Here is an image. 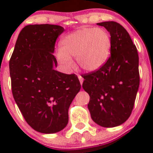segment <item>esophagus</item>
I'll return each instance as SVG.
<instances>
[{"instance_id":"34e87169","label":"esophagus","mask_w":153,"mask_h":153,"mask_svg":"<svg viewBox=\"0 0 153 153\" xmlns=\"http://www.w3.org/2000/svg\"><path fill=\"white\" fill-rule=\"evenodd\" d=\"M78 78H79V82H80V84L82 85L83 84V78L80 75H78Z\"/></svg>"}]
</instances>
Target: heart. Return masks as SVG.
<instances>
[{
    "label": "heart",
    "mask_w": 153,
    "mask_h": 153,
    "mask_svg": "<svg viewBox=\"0 0 153 153\" xmlns=\"http://www.w3.org/2000/svg\"><path fill=\"white\" fill-rule=\"evenodd\" d=\"M112 47L111 36L106 30L84 27L63 37L56 57L67 68L74 67L72 57L78 67L86 72L99 70L106 63Z\"/></svg>",
    "instance_id": "obj_1"
}]
</instances>
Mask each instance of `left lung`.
<instances>
[{
  "instance_id": "left-lung-1",
  "label": "left lung",
  "mask_w": 153,
  "mask_h": 153,
  "mask_svg": "<svg viewBox=\"0 0 153 153\" xmlns=\"http://www.w3.org/2000/svg\"><path fill=\"white\" fill-rule=\"evenodd\" d=\"M97 25L110 33L111 56L99 70L83 76V88L90 95L88 109L92 120L110 128L125 123L132 111L140 86L139 56L122 25L115 21Z\"/></svg>"
}]
</instances>
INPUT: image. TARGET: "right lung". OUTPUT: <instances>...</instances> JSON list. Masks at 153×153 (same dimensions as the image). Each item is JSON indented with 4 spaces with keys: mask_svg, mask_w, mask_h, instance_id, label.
Segmentation results:
<instances>
[{
    "mask_svg": "<svg viewBox=\"0 0 153 153\" xmlns=\"http://www.w3.org/2000/svg\"><path fill=\"white\" fill-rule=\"evenodd\" d=\"M64 28L52 24L24 27L9 62L13 97L28 125L55 133L68 123V109L81 88L75 74L53 69L55 43Z\"/></svg>",
    "mask_w": 153,
    "mask_h": 153,
    "instance_id": "1",
    "label": "right lung"
}]
</instances>
